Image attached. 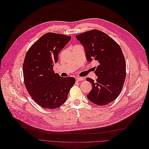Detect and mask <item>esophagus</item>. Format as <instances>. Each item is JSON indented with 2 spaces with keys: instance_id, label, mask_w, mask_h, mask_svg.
<instances>
[{
  "instance_id": "34e87169",
  "label": "esophagus",
  "mask_w": 149,
  "mask_h": 149,
  "mask_svg": "<svg viewBox=\"0 0 149 149\" xmlns=\"http://www.w3.org/2000/svg\"><path fill=\"white\" fill-rule=\"evenodd\" d=\"M83 80V79L82 77H76V80L77 81H81V80Z\"/></svg>"
}]
</instances>
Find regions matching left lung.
<instances>
[{
    "instance_id": "obj_1",
    "label": "left lung",
    "mask_w": 149,
    "mask_h": 149,
    "mask_svg": "<svg viewBox=\"0 0 149 149\" xmlns=\"http://www.w3.org/2000/svg\"><path fill=\"white\" fill-rule=\"evenodd\" d=\"M83 45L88 62H96V80L87 77L92 84V91L87 95L92 103L104 106L119 96L126 76L125 58L123 52L111 38L97 29L76 36Z\"/></svg>"
}]
</instances>
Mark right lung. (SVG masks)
Here are the masks:
<instances>
[{"instance_id": "obj_1", "label": "right lung", "mask_w": 149, "mask_h": 149, "mask_svg": "<svg viewBox=\"0 0 149 149\" xmlns=\"http://www.w3.org/2000/svg\"><path fill=\"white\" fill-rule=\"evenodd\" d=\"M70 39L65 35L47 33L26 53L23 65L24 85L32 99L43 108L62 105L75 83L74 77H62L53 70L58 53Z\"/></svg>"}]
</instances>
